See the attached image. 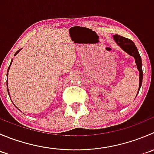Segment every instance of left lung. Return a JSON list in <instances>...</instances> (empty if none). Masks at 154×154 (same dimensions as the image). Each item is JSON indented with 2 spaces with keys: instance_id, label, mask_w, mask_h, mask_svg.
Listing matches in <instances>:
<instances>
[{
  "instance_id": "1",
  "label": "left lung",
  "mask_w": 154,
  "mask_h": 154,
  "mask_svg": "<svg viewBox=\"0 0 154 154\" xmlns=\"http://www.w3.org/2000/svg\"><path fill=\"white\" fill-rule=\"evenodd\" d=\"M113 40L116 42V44L123 50L126 52V53L129 55V56L134 57L136 63L137 68H138V71H139V86H138V93L140 90V88L141 87V84H142V80H143V71H142V62H141V58L140 56L138 50L137 49L136 46L133 43V41H131L130 39H128L124 37L118 35V34H114L113 35ZM137 93V95H138ZM136 95V96H137Z\"/></svg>"
}]
</instances>
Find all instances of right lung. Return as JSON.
Masks as SVG:
<instances>
[{"label":"right lung","mask_w":154,"mask_h":154,"mask_svg":"<svg viewBox=\"0 0 154 154\" xmlns=\"http://www.w3.org/2000/svg\"><path fill=\"white\" fill-rule=\"evenodd\" d=\"M22 50V49H20V50H18L17 52H16V53H15V56H16V55H17L18 53H19V52L20 51V50ZM13 59H12V61H11V62H10V66H9V68H8V70H7V92H8V94H9V96H10V92H9V89H8V72H9V70H10V65H11V64H12V62H13Z\"/></svg>","instance_id":"add662e5"}]
</instances>
